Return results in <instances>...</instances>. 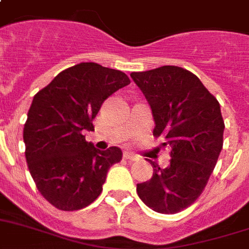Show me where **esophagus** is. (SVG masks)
I'll return each instance as SVG.
<instances>
[{"label": "esophagus", "mask_w": 249, "mask_h": 249, "mask_svg": "<svg viewBox=\"0 0 249 249\" xmlns=\"http://www.w3.org/2000/svg\"><path fill=\"white\" fill-rule=\"evenodd\" d=\"M123 159L124 160H128V161H136L137 160V157L132 154V152H123Z\"/></svg>", "instance_id": "34e87169"}]
</instances>
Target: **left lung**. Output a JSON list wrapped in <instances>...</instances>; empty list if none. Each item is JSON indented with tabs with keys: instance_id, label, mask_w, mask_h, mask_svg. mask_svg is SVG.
<instances>
[{
	"instance_id": "1",
	"label": "left lung",
	"mask_w": 249,
	"mask_h": 249,
	"mask_svg": "<svg viewBox=\"0 0 249 249\" xmlns=\"http://www.w3.org/2000/svg\"><path fill=\"white\" fill-rule=\"evenodd\" d=\"M131 76L151 106L154 136H162L161 146L170 148L169 166L150 161L154 175L137 184V194L157 213H179L200 196L222 151L219 102L184 68L163 65Z\"/></svg>"
}]
</instances>
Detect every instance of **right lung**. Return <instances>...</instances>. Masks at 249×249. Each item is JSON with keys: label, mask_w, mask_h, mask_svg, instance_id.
I'll list each match as a JSON object with an SVG mask.
<instances>
[{"label": "right lung", "mask_w": 249, "mask_h": 249, "mask_svg": "<svg viewBox=\"0 0 249 249\" xmlns=\"http://www.w3.org/2000/svg\"><path fill=\"white\" fill-rule=\"evenodd\" d=\"M123 71L97 63L63 70L36 93L23 126L27 167L40 194L65 212L88 207L101 195L108 170L122 151H99L86 141L110 94L128 86Z\"/></svg>", "instance_id": "right-lung-1"}]
</instances>
